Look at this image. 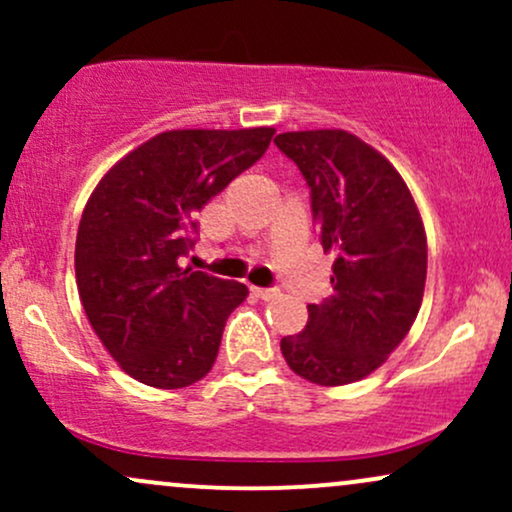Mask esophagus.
Here are the masks:
<instances>
[{"label":"esophagus","instance_id":"esophagus-1","mask_svg":"<svg viewBox=\"0 0 512 512\" xmlns=\"http://www.w3.org/2000/svg\"><path fill=\"white\" fill-rule=\"evenodd\" d=\"M252 293L262 301H272V298L279 296V289H260V286H252Z\"/></svg>","mask_w":512,"mask_h":512}]
</instances>
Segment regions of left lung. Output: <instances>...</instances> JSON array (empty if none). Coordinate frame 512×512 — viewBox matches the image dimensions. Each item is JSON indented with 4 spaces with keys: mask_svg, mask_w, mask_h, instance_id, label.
<instances>
[{
    "mask_svg": "<svg viewBox=\"0 0 512 512\" xmlns=\"http://www.w3.org/2000/svg\"><path fill=\"white\" fill-rule=\"evenodd\" d=\"M274 144L301 170L317 238L337 255L334 293L308 305V325L281 339V354L310 383H356L414 325L426 284L424 223L402 175L354 134L310 129Z\"/></svg>",
    "mask_w": 512,
    "mask_h": 512,
    "instance_id": "1",
    "label": "left lung"
}]
</instances>
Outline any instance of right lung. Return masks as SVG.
<instances>
[{
  "instance_id": "obj_1",
  "label": "right lung",
  "mask_w": 512,
  "mask_h": 512,
  "mask_svg": "<svg viewBox=\"0 0 512 512\" xmlns=\"http://www.w3.org/2000/svg\"><path fill=\"white\" fill-rule=\"evenodd\" d=\"M272 127L173 129L127 154L88 199L76 233V286L110 356L139 383L202 380L248 286L178 260L197 243V211L257 163Z\"/></svg>"
}]
</instances>
